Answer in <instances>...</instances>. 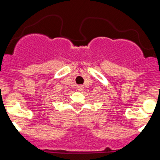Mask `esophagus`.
<instances>
[{
	"mask_svg": "<svg viewBox=\"0 0 160 160\" xmlns=\"http://www.w3.org/2000/svg\"><path fill=\"white\" fill-rule=\"evenodd\" d=\"M77 90H78L79 91H83V90H84V87H83V85H79V86L77 87Z\"/></svg>",
	"mask_w": 160,
	"mask_h": 160,
	"instance_id": "obj_1",
	"label": "esophagus"
}]
</instances>
